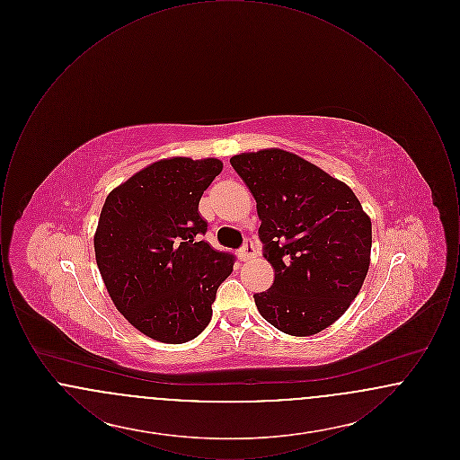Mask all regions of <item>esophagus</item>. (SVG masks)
Returning a JSON list of instances; mask_svg holds the SVG:
<instances>
[{
  "label": "esophagus",
  "instance_id": "obj_1",
  "mask_svg": "<svg viewBox=\"0 0 460 460\" xmlns=\"http://www.w3.org/2000/svg\"><path fill=\"white\" fill-rule=\"evenodd\" d=\"M255 246H253V243L252 241H244V244L240 248V253H238V257H240V261H250V259H253L255 257Z\"/></svg>",
  "mask_w": 460,
  "mask_h": 460
}]
</instances>
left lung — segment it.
<instances>
[{
	"instance_id": "1",
	"label": "left lung",
	"mask_w": 460,
	"mask_h": 460,
	"mask_svg": "<svg viewBox=\"0 0 460 460\" xmlns=\"http://www.w3.org/2000/svg\"><path fill=\"white\" fill-rule=\"evenodd\" d=\"M257 201L263 257L274 283L255 293L263 319L291 336L338 321L358 295L371 263L372 226L350 188L279 148L234 155Z\"/></svg>"
}]
</instances>
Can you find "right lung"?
<instances>
[{
    "mask_svg": "<svg viewBox=\"0 0 460 460\" xmlns=\"http://www.w3.org/2000/svg\"><path fill=\"white\" fill-rule=\"evenodd\" d=\"M220 172L217 158L158 160L117 186L102 208L94 253L110 298L156 341L197 338L233 272L234 257L201 240L207 222L198 212Z\"/></svg>",
    "mask_w": 460,
    "mask_h": 460,
    "instance_id": "add662e5",
    "label": "right lung"
}]
</instances>
